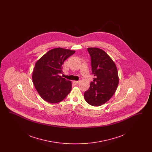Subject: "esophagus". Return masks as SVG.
Returning a JSON list of instances; mask_svg holds the SVG:
<instances>
[{
    "label": "esophagus",
    "instance_id": "esophagus-1",
    "mask_svg": "<svg viewBox=\"0 0 152 152\" xmlns=\"http://www.w3.org/2000/svg\"><path fill=\"white\" fill-rule=\"evenodd\" d=\"M73 83H74L75 84L77 85V84H78L79 83V81H73Z\"/></svg>",
    "mask_w": 152,
    "mask_h": 152
}]
</instances>
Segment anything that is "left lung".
<instances>
[{"instance_id": "8db88e82", "label": "left lung", "mask_w": 152, "mask_h": 152, "mask_svg": "<svg viewBox=\"0 0 152 152\" xmlns=\"http://www.w3.org/2000/svg\"><path fill=\"white\" fill-rule=\"evenodd\" d=\"M87 50L94 78L84 93V99L91 105L98 107L107 102L115 93L119 80L118 72L115 63L105 51L97 48Z\"/></svg>"}]
</instances>
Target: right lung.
I'll return each instance as SVG.
<instances>
[{
  "mask_svg": "<svg viewBox=\"0 0 152 152\" xmlns=\"http://www.w3.org/2000/svg\"><path fill=\"white\" fill-rule=\"evenodd\" d=\"M75 51L61 48L52 49L47 52L35 64L32 75L35 87L45 101L55 104L63 101L69 94L72 83L63 78V65L64 61Z\"/></svg>",
  "mask_w": 152,
  "mask_h": 152,
  "instance_id": "add662e5",
  "label": "right lung"
}]
</instances>
